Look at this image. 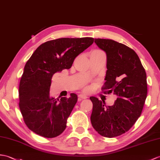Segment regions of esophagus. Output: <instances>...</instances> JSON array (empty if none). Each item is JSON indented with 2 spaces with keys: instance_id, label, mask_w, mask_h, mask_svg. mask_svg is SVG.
I'll list each match as a JSON object with an SVG mask.
<instances>
[{
  "instance_id": "esophagus-1",
  "label": "esophagus",
  "mask_w": 160,
  "mask_h": 160,
  "mask_svg": "<svg viewBox=\"0 0 160 160\" xmlns=\"http://www.w3.org/2000/svg\"><path fill=\"white\" fill-rule=\"evenodd\" d=\"M78 99H79V101H81L82 99H87V96H86V95H82V94H80L79 95H78Z\"/></svg>"
}]
</instances>
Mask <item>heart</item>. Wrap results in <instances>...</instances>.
Returning <instances> with one entry per match:
<instances>
[{
  "label": "heart",
  "mask_w": 160,
  "mask_h": 160,
  "mask_svg": "<svg viewBox=\"0 0 160 160\" xmlns=\"http://www.w3.org/2000/svg\"><path fill=\"white\" fill-rule=\"evenodd\" d=\"M91 52H102V51L99 50H92ZM89 91L88 87H85L84 88V91Z\"/></svg>",
  "instance_id": "b5f03b06"
}]
</instances>
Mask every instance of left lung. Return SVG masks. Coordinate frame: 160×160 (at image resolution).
Masks as SVG:
<instances>
[{
  "mask_svg": "<svg viewBox=\"0 0 160 160\" xmlns=\"http://www.w3.org/2000/svg\"><path fill=\"white\" fill-rule=\"evenodd\" d=\"M107 56L106 82L102 88L117 95L114 105L91 97L92 126L98 133L113 138L127 132L140 116L147 95V74L132 48L112 39H95Z\"/></svg>",
  "mask_w": 160,
  "mask_h": 160,
  "instance_id": "8db88e82",
  "label": "left lung"
}]
</instances>
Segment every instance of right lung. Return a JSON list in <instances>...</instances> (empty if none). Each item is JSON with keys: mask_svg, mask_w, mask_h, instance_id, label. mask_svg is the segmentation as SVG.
Instances as JSON below:
<instances>
[{"mask_svg": "<svg viewBox=\"0 0 160 160\" xmlns=\"http://www.w3.org/2000/svg\"><path fill=\"white\" fill-rule=\"evenodd\" d=\"M94 42L92 38H60L40 45L24 67L19 86V107L25 124L45 138L59 136L78 97L54 98L50 95L54 74L71 68L74 59Z\"/></svg>", "mask_w": 160, "mask_h": 160, "instance_id": "right-lung-1", "label": "right lung"}]
</instances>
